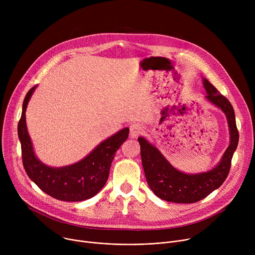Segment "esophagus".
I'll return each instance as SVG.
<instances>
[{"label": "esophagus", "instance_id": "1", "mask_svg": "<svg viewBox=\"0 0 255 255\" xmlns=\"http://www.w3.org/2000/svg\"><path fill=\"white\" fill-rule=\"evenodd\" d=\"M142 132H143V127L140 124L135 123L130 126V137L136 138L140 134H142Z\"/></svg>", "mask_w": 255, "mask_h": 255}]
</instances>
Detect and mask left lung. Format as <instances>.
I'll use <instances>...</instances> for the list:
<instances>
[{
    "label": "left lung",
    "mask_w": 255,
    "mask_h": 255,
    "mask_svg": "<svg viewBox=\"0 0 255 255\" xmlns=\"http://www.w3.org/2000/svg\"><path fill=\"white\" fill-rule=\"evenodd\" d=\"M204 86L208 94L206 98L226 114L231 134L229 147L221 162L214 169L198 174L180 172L168 163L157 148L144 138H138L147 184L158 198L167 202L179 204L199 202L219 188L230 171L231 160L239 140L234 109L228 99L221 95L208 80L204 79Z\"/></svg>",
    "instance_id": "1"
}]
</instances>
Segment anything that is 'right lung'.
<instances>
[{
  "instance_id": "obj_1",
  "label": "right lung",
  "mask_w": 255,
  "mask_h": 255,
  "mask_svg": "<svg viewBox=\"0 0 255 255\" xmlns=\"http://www.w3.org/2000/svg\"><path fill=\"white\" fill-rule=\"evenodd\" d=\"M36 86L27 93L18 123V136L21 142L22 161L28 176L45 194L65 202H80L97 195L107 183L115 152L129 135L124 128L102 142L86 158L65 167L46 166L36 158L27 132L25 112Z\"/></svg>"
}]
</instances>
